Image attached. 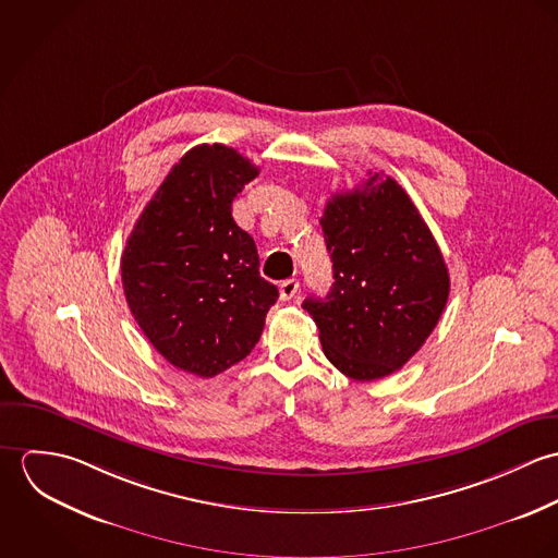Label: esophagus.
Returning a JSON list of instances; mask_svg holds the SVG:
<instances>
[{
  "mask_svg": "<svg viewBox=\"0 0 558 558\" xmlns=\"http://www.w3.org/2000/svg\"><path fill=\"white\" fill-rule=\"evenodd\" d=\"M301 290V283L296 279H288L279 286V294H281V301H292Z\"/></svg>",
  "mask_w": 558,
  "mask_h": 558,
  "instance_id": "1",
  "label": "esophagus"
}]
</instances>
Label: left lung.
Instances as JSON below:
<instances>
[{
  "instance_id": "8db88e82",
  "label": "left lung",
  "mask_w": 558,
  "mask_h": 558,
  "mask_svg": "<svg viewBox=\"0 0 558 558\" xmlns=\"http://www.w3.org/2000/svg\"><path fill=\"white\" fill-rule=\"evenodd\" d=\"M332 259L326 299H307L326 359L369 383L401 369L449 299V270L398 182L369 171L363 189L335 193L319 219Z\"/></svg>"
}]
</instances>
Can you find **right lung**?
<instances>
[{
    "label": "right lung",
    "instance_id": "1",
    "mask_svg": "<svg viewBox=\"0 0 558 558\" xmlns=\"http://www.w3.org/2000/svg\"><path fill=\"white\" fill-rule=\"evenodd\" d=\"M259 173L221 144L178 160L122 253V286L144 335L173 367L213 378L257 343L279 290L259 275L232 204Z\"/></svg>",
    "mask_w": 558,
    "mask_h": 558
}]
</instances>
